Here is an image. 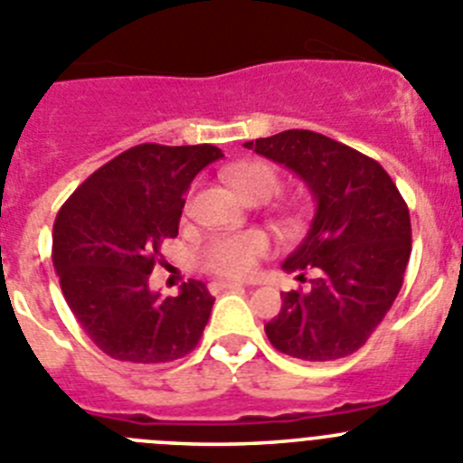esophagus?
<instances>
[{
	"instance_id": "esophagus-1",
	"label": "esophagus",
	"mask_w": 463,
	"mask_h": 463,
	"mask_svg": "<svg viewBox=\"0 0 463 463\" xmlns=\"http://www.w3.org/2000/svg\"><path fill=\"white\" fill-rule=\"evenodd\" d=\"M241 288H246L244 283H232V280H214V283H210V292H223V290H241Z\"/></svg>"
}]
</instances>
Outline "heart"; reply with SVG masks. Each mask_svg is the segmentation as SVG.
I'll use <instances>...</instances> for the list:
<instances>
[{"instance_id":"1","label":"heart","mask_w":463,"mask_h":463,"mask_svg":"<svg viewBox=\"0 0 463 463\" xmlns=\"http://www.w3.org/2000/svg\"><path fill=\"white\" fill-rule=\"evenodd\" d=\"M231 187L244 201H267L280 189V178L276 168L265 162H244L232 166L226 173ZM269 251V241L262 232H241L212 240L201 253V267L214 276L223 279H241L260 258Z\"/></svg>"}]
</instances>
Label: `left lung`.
<instances>
[{"instance_id":"8db88e82","label":"left lung","mask_w":463,"mask_h":463,"mask_svg":"<svg viewBox=\"0 0 463 463\" xmlns=\"http://www.w3.org/2000/svg\"><path fill=\"white\" fill-rule=\"evenodd\" d=\"M244 148L295 171L317 210L285 271H313L308 290L283 292L265 324L279 352L301 361H335L368 343L391 310L411 256L409 207L383 166L310 129H285Z\"/></svg>"}]
</instances>
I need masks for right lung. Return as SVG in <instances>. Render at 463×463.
I'll return each instance as SVG.
<instances>
[{"label":"right lung","mask_w":463,"mask_h":463,"mask_svg":"<svg viewBox=\"0 0 463 463\" xmlns=\"http://www.w3.org/2000/svg\"><path fill=\"white\" fill-rule=\"evenodd\" d=\"M217 146L141 144L107 162L56 214L52 262L72 315L107 356L168 363L201 340L214 297L183 283L159 299L148 279L162 244L178 235L184 192L196 173L222 159Z\"/></svg>","instance_id":"1"}]
</instances>
